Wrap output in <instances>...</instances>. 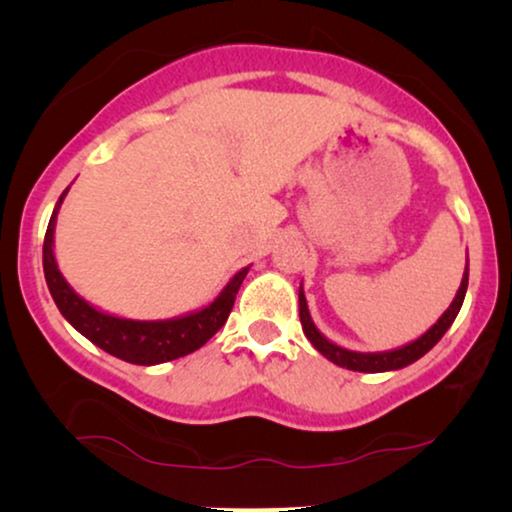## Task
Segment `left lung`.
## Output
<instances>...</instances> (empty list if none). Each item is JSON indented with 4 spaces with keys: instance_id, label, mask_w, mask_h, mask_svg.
Instances as JSON below:
<instances>
[{
    "instance_id": "8db88e82",
    "label": "left lung",
    "mask_w": 512,
    "mask_h": 512,
    "mask_svg": "<svg viewBox=\"0 0 512 512\" xmlns=\"http://www.w3.org/2000/svg\"><path fill=\"white\" fill-rule=\"evenodd\" d=\"M466 289H468V256H466V270H464V277H461V286H459L457 296H454L450 307L443 312V317H440L424 335H419L417 340H412L403 347L387 349V352H352V349H345V347L335 345V342L328 340L326 335L321 333L317 326H314L310 310H307L303 284H300V289H298L300 324H303V333L307 335V340L312 342V347L317 349L319 354H324L328 361H333L335 366L347 368V370H359V373H387V370L405 368V366H410V363H415L417 359H422V356L429 352V349L436 345L440 338H443L447 328L452 326V321L457 319L461 305H464Z\"/></svg>"
}]
</instances>
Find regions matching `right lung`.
Masks as SVG:
<instances>
[{
  "instance_id": "right-lung-1",
  "label": "right lung",
  "mask_w": 512,
  "mask_h": 512,
  "mask_svg": "<svg viewBox=\"0 0 512 512\" xmlns=\"http://www.w3.org/2000/svg\"><path fill=\"white\" fill-rule=\"evenodd\" d=\"M69 188H65L60 200L55 202V209L48 221L46 237H44V275L48 291L58 305L62 317L79 331L83 338H88L104 352L123 359L137 366H156L179 356H186L200 349L219 328L226 324L230 310L235 305V296L247 277L249 265L242 268L237 275L230 277V282L223 286L219 296L212 303L193 310L181 317L172 319H156V321H139V319H123L116 314L97 310L88 300H83L67 279L62 277L55 261V221L62 200H65Z\"/></svg>"
}]
</instances>
